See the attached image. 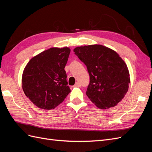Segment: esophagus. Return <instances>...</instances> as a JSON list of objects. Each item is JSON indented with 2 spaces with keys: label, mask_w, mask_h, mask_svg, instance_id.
I'll return each instance as SVG.
<instances>
[{
  "label": "esophagus",
  "mask_w": 152,
  "mask_h": 152,
  "mask_svg": "<svg viewBox=\"0 0 152 152\" xmlns=\"http://www.w3.org/2000/svg\"><path fill=\"white\" fill-rule=\"evenodd\" d=\"M79 86H80V84L79 82H76L75 84L74 85V87H79Z\"/></svg>",
  "instance_id": "1"
}]
</instances>
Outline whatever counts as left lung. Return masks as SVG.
Listing matches in <instances>:
<instances>
[{"label":"left lung","instance_id":"8db88e82","mask_svg":"<svg viewBox=\"0 0 152 152\" xmlns=\"http://www.w3.org/2000/svg\"><path fill=\"white\" fill-rule=\"evenodd\" d=\"M73 51L89 72L88 98L100 109L115 107L126 94L130 83L126 63L115 50L102 45L77 47Z\"/></svg>","mask_w":152,"mask_h":152}]
</instances>
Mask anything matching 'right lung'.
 Wrapping results in <instances>:
<instances>
[{
  "mask_svg": "<svg viewBox=\"0 0 152 152\" xmlns=\"http://www.w3.org/2000/svg\"><path fill=\"white\" fill-rule=\"evenodd\" d=\"M70 49L52 48L32 58L22 75V87L26 97L37 107L51 110L70 93L66 72Z\"/></svg>",
  "mask_w": 152,
  "mask_h": 152,
  "instance_id": "1",
  "label": "right lung"
}]
</instances>
